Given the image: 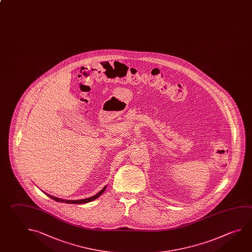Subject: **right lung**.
<instances>
[{
  "mask_svg": "<svg viewBox=\"0 0 252 252\" xmlns=\"http://www.w3.org/2000/svg\"><path fill=\"white\" fill-rule=\"evenodd\" d=\"M106 189V187H104L103 189H102L98 194H95V195H94L92 197H89V198L82 199V200H63V199L58 198V197H55V196H52V195H50V194H47L49 197H50L51 199H53L55 201H57V202H60V203H73V204H80V203H89V202H91V201H93V200H95V199L99 197L101 194L104 192V190Z\"/></svg>",
  "mask_w": 252,
  "mask_h": 252,
  "instance_id": "obj_1",
  "label": "right lung"
}]
</instances>
